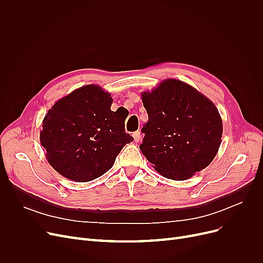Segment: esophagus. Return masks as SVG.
<instances>
[{
    "mask_svg": "<svg viewBox=\"0 0 263 263\" xmlns=\"http://www.w3.org/2000/svg\"><path fill=\"white\" fill-rule=\"evenodd\" d=\"M133 137H134V140L136 141V142H138L140 139H141V134H140V132H135L134 134H133Z\"/></svg>",
    "mask_w": 263,
    "mask_h": 263,
    "instance_id": "obj_1",
    "label": "esophagus"
}]
</instances>
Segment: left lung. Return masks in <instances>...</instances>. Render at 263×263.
Wrapping results in <instances>:
<instances>
[{"label": "left lung", "mask_w": 263, "mask_h": 263, "mask_svg": "<svg viewBox=\"0 0 263 263\" xmlns=\"http://www.w3.org/2000/svg\"><path fill=\"white\" fill-rule=\"evenodd\" d=\"M148 122L139 146L155 170L183 181L205 169L221 142L222 122L214 103L193 86L166 79L141 93Z\"/></svg>", "instance_id": "left-lung-1"}]
</instances>
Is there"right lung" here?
Wrapping results in <instances>:
<instances>
[{
	"mask_svg": "<svg viewBox=\"0 0 263 263\" xmlns=\"http://www.w3.org/2000/svg\"><path fill=\"white\" fill-rule=\"evenodd\" d=\"M113 99L89 84L60 99L43 121L41 144L52 168L62 177L89 182L112 168L126 144V116L110 110Z\"/></svg>",
	"mask_w": 263,
	"mask_h": 263,
	"instance_id": "1",
	"label": "right lung"
}]
</instances>
